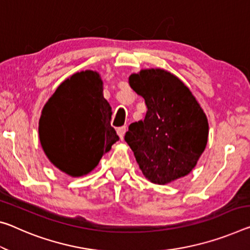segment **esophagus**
<instances>
[{
    "mask_svg": "<svg viewBox=\"0 0 250 250\" xmlns=\"http://www.w3.org/2000/svg\"><path fill=\"white\" fill-rule=\"evenodd\" d=\"M125 131H126L125 126H121V128H118V129H117V133H118V136H119V138H120L121 140L124 139Z\"/></svg>",
    "mask_w": 250,
    "mask_h": 250,
    "instance_id": "34e87169",
    "label": "esophagus"
}]
</instances>
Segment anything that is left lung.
Returning <instances> with one entry per match:
<instances>
[{
  "instance_id": "8db88e82",
  "label": "left lung",
  "mask_w": 250,
  "mask_h": 250,
  "mask_svg": "<svg viewBox=\"0 0 250 250\" xmlns=\"http://www.w3.org/2000/svg\"><path fill=\"white\" fill-rule=\"evenodd\" d=\"M129 84L146 105L145 120L130 125L125 136L144 176L156 185L187 176L207 146L203 108L188 86L164 69L132 73Z\"/></svg>"
}]
</instances>
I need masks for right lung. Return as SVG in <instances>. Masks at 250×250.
<instances>
[{
    "instance_id": "obj_1",
    "label": "right lung",
    "mask_w": 250,
    "mask_h": 250,
    "mask_svg": "<svg viewBox=\"0 0 250 250\" xmlns=\"http://www.w3.org/2000/svg\"><path fill=\"white\" fill-rule=\"evenodd\" d=\"M111 116L100 74L85 70L71 75L47 100L39 121L47 159L70 177L88 175L119 140Z\"/></svg>"
}]
</instances>
